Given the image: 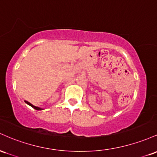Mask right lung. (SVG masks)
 I'll return each mask as SVG.
<instances>
[{"instance_id": "right-lung-1", "label": "right lung", "mask_w": 157, "mask_h": 157, "mask_svg": "<svg viewBox=\"0 0 157 157\" xmlns=\"http://www.w3.org/2000/svg\"><path fill=\"white\" fill-rule=\"evenodd\" d=\"M25 102H26V104H27V105H30V106H31V107H33V108H34V109H36V110H42V109H41V108H40V107H36V106H34V105H32V104H31V103H29V102H28V101H25Z\"/></svg>"}]
</instances>
